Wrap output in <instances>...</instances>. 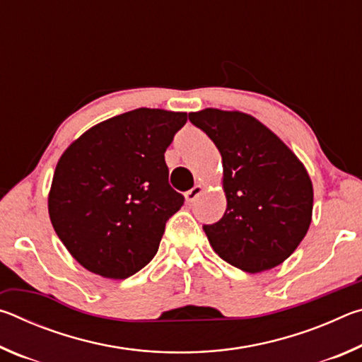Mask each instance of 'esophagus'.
<instances>
[{"label": "esophagus", "instance_id": "34e87169", "mask_svg": "<svg viewBox=\"0 0 362 362\" xmlns=\"http://www.w3.org/2000/svg\"><path fill=\"white\" fill-rule=\"evenodd\" d=\"M201 192H203V187H201V185H194L192 189H188L187 194H185L188 203H193V201L201 194Z\"/></svg>", "mask_w": 362, "mask_h": 362}]
</instances>
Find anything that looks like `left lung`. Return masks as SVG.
Listing matches in <instances>:
<instances>
[{"mask_svg":"<svg viewBox=\"0 0 362 362\" xmlns=\"http://www.w3.org/2000/svg\"><path fill=\"white\" fill-rule=\"evenodd\" d=\"M188 118L222 155L226 211L203 225L211 246L243 272L278 267L311 223L313 185L303 164L250 115L206 108Z\"/></svg>","mask_w":362,"mask_h":362,"instance_id":"obj_1","label":"left lung"}]
</instances>
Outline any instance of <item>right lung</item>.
I'll return each mask as SVG.
<instances>
[{
  "mask_svg": "<svg viewBox=\"0 0 362 362\" xmlns=\"http://www.w3.org/2000/svg\"><path fill=\"white\" fill-rule=\"evenodd\" d=\"M187 113L137 108L100 122L59 159L49 217L76 262L126 279L156 255L183 194L169 185L164 153Z\"/></svg>",
  "mask_w": 362,
  "mask_h": 362,
  "instance_id": "add662e5",
  "label": "right lung"
}]
</instances>
